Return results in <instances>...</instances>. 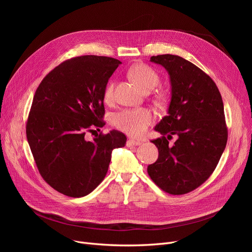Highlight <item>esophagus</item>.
Listing matches in <instances>:
<instances>
[{
	"label": "esophagus",
	"mask_w": 252,
	"mask_h": 252,
	"mask_svg": "<svg viewBox=\"0 0 252 252\" xmlns=\"http://www.w3.org/2000/svg\"><path fill=\"white\" fill-rule=\"evenodd\" d=\"M142 144V141H136V140H127L126 142V146L127 147H131V146H139V145Z\"/></svg>",
	"instance_id": "34e87169"
}]
</instances>
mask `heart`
<instances>
[{"label":"heart","mask_w":252,"mask_h":252,"mask_svg":"<svg viewBox=\"0 0 252 252\" xmlns=\"http://www.w3.org/2000/svg\"><path fill=\"white\" fill-rule=\"evenodd\" d=\"M130 78L145 92H149L159 84V75L146 64L134 65L128 71ZM114 84L109 83L104 91V100L109 102L113 98ZM154 121L151 111L145 108L125 109L113 116L114 126L127 135L142 137Z\"/></svg>","instance_id":"1"}]
</instances>
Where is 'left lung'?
<instances>
[{"label": "left lung", "mask_w": 252, "mask_h": 252, "mask_svg": "<svg viewBox=\"0 0 252 252\" xmlns=\"http://www.w3.org/2000/svg\"><path fill=\"white\" fill-rule=\"evenodd\" d=\"M168 71L171 100L168 115L155 126L162 137L152 140L158 159L148 165L151 180L164 192L183 195L198 188L216 169L226 148L228 127L220 93L207 73L177 55L152 56ZM168 138L178 136L174 146Z\"/></svg>", "instance_id": "left-lung-1"}]
</instances>
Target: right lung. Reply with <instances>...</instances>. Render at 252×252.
I'll use <instances>...</instances> for the list:
<instances>
[{"instance_id": "right-lung-1", "label": "right lung", "mask_w": 252, "mask_h": 252, "mask_svg": "<svg viewBox=\"0 0 252 252\" xmlns=\"http://www.w3.org/2000/svg\"><path fill=\"white\" fill-rule=\"evenodd\" d=\"M121 63L96 55L65 60L35 91L26 138L39 174L59 193L90 194L107 174L112 150L125 146L126 137L115 129L86 138L105 125L104 91Z\"/></svg>"}]
</instances>
